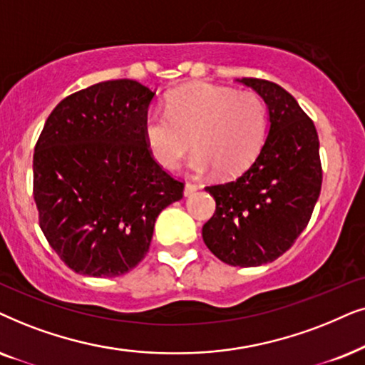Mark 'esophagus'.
<instances>
[{"label":"esophagus","instance_id":"34e87169","mask_svg":"<svg viewBox=\"0 0 365 365\" xmlns=\"http://www.w3.org/2000/svg\"><path fill=\"white\" fill-rule=\"evenodd\" d=\"M197 190H198L197 185H193V183H185V190H183V193H185V197H190Z\"/></svg>","mask_w":365,"mask_h":365}]
</instances>
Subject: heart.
I'll return each instance as SVG.
<instances>
[{"label":"heart","mask_w":365,"mask_h":365,"mask_svg":"<svg viewBox=\"0 0 365 365\" xmlns=\"http://www.w3.org/2000/svg\"><path fill=\"white\" fill-rule=\"evenodd\" d=\"M267 133V108L255 91H235L197 83L170 93L167 113L150 111L143 121V140L163 168H177L193 147L188 162L195 173L218 170L233 177L249 168Z\"/></svg>","instance_id":"1"}]
</instances>
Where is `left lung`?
I'll use <instances>...</instances> for the list:
<instances>
[{"instance_id":"1","label":"left lung","mask_w":365,"mask_h":365,"mask_svg":"<svg viewBox=\"0 0 365 365\" xmlns=\"http://www.w3.org/2000/svg\"><path fill=\"white\" fill-rule=\"evenodd\" d=\"M237 81L265 101L269 133L239 178L205 188L217 207L202 237L225 264L259 267L279 259L307 227L322 187L319 137L314 121L282 86L259 78Z\"/></svg>"}]
</instances>
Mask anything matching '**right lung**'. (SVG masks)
I'll return each mask as SVG.
<instances>
[{"label": "right lung", "mask_w": 365, "mask_h": 365, "mask_svg": "<svg viewBox=\"0 0 365 365\" xmlns=\"http://www.w3.org/2000/svg\"><path fill=\"white\" fill-rule=\"evenodd\" d=\"M155 91L111 80L76 91L48 116L33 155L40 227L80 275L118 277L150 249L157 217L183 183L150 155L143 121Z\"/></svg>", "instance_id": "add662e5"}]
</instances>
